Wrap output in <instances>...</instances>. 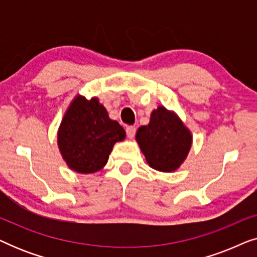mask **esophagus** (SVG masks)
<instances>
[{"mask_svg": "<svg viewBox=\"0 0 257 257\" xmlns=\"http://www.w3.org/2000/svg\"><path fill=\"white\" fill-rule=\"evenodd\" d=\"M126 135H127L128 138L132 139L136 135V127H135V126H127V127H126Z\"/></svg>", "mask_w": 257, "mask_h": 257, "instance_id": "esophagus-1", "label": "esophagus"}]
</instances>
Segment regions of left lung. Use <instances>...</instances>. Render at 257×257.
I'll return each instance as SVG.
<instances>
[{"label":"left lung","instance_id":"left-lung-1","mask_svg":"<svg viewBox=\"0 0 257 257\" xmlns=\"http://www.w3.org/2000/svg\"><path fill=\"white\" fill-rule=\"evenodd\" d=\"M136 140L151 167L174 172L187 158L193 137L175 112L158 106L149 124L138 128Z\"/></svg>","mask_w":257,"mask_h":257}]
</instances>
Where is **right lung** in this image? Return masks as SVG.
Returning <instances> with one entry per match:
<instances>
[{
    "label": "right lung",
    "instance_id": "right-lung-1",
    "mask_svg": "<svg viewBox=\"0 0 257 257\" xmlns=\"http://www.w3.org/2000/svg\"><path fill=\"white\" fill-rule=\"evenodd\" d=\"M125 130L108 117L97 97L76 96L65 111L57 133L59 152L70 170L82 174L100 171Z\"/></svg>",
    "mask_w": 257,
    "mask_h": 257
}]
</instances>
